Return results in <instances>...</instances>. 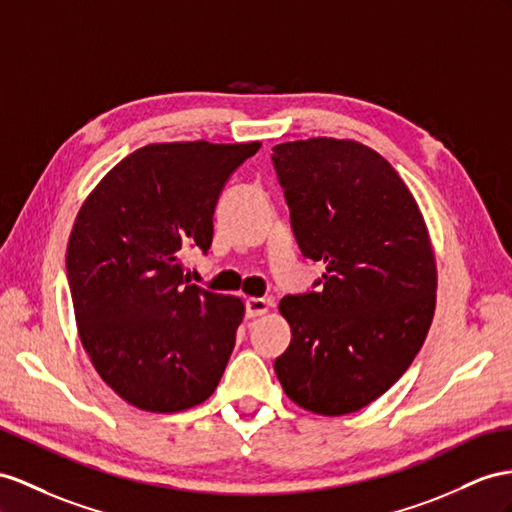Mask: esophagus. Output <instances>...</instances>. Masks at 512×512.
I'll use <instances>...</instances> for the list:
<instances>
[{
    "label": "esophagus",
    "instance_id": "34e87169",
    "mask_svg": "<svg viewBox=\"0 0 512 512\" xmlns=\"http://www.w3.org/2000/svg\"><path fill=\"white\" fill-rule=\"evenodd\" d=\"M270 309V298H257L251 296L246 298V316L248 318H257V316H264Z\"/></svg>",
    "mask_w": 512,
    "mask_h": 512
}]
</instances>
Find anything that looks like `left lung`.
<instances>
[{
	"mask_svg": "<svg viewBox=\"0 0 512 512\" xmlns=\"http://www.w3.org/2000/svg\"><path fill=\"white\" fill-rule=\"evenodd\" d=\"M300 251L320 292L285 296L292 342L274 361L287 398L316 415L357 413L398 381L437 307V259L415 196L381 153L348 138L272 149Z\"/></svg>",
	"mask_w": 512,
	"mask_h": 512,
	"instance_id": "left-lung-1",
	"label": "left lung"
}]
</instances>
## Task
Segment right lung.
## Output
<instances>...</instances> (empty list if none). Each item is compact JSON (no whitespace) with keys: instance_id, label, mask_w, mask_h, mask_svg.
<instances>
[{"instance_id":"1","label":"right lung","mask_w":512,"mask_h":512,"mask_svg":"<svg viewBox=\"0 0 512 512\" xmlns=\"http://www.w3.org/2000/svg\"><path fill=\"white\" fill-rule=\"evenodd\" d=\"M261 142H155L103 177L75 216L67 274L77 335L116 396L177 413L212 396L244 318L238 296L183 277L188 246L207 251L229 175Z\"/></svg>"}]
</instances>
